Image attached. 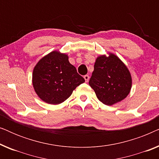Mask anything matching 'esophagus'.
Here are the masks:
<instances>
[{"mask_svg": "<svg viewBox=\"0 0 159 159\" xmlns=\"http://www.w3.org/2000/svg\"><path fill=\"white\" fill-rule=\"evenodd\" d=\"M84 80H85V82H88L89 81V79H90V77H89L88 75H86L84 76Z\"/></svg>", "mask_w": 159, "mask_h": 159, "instance_id": "esophagus-1", "label": "esophagus"}]
</instances>
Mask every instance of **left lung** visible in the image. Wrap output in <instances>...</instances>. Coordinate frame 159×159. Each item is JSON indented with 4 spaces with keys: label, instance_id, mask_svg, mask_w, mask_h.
<instances>
[{
    "label": "left lung",
    "instance_id": "obj_1",
    "mask_svg": "<svg viewBox=\"0 0 159 159\" xmlns=\"http://www.w3.org/2000/svg\"><path fill=\"white\" fill-rule=\"evenodd\" d=\"M89 84L101 102L107 106L122 101L129 93L132 78L123 62L114 54L96 59Z\"/></svg>",
    "mask_w": 159,
    "mask_h": 159
}]
</instances>
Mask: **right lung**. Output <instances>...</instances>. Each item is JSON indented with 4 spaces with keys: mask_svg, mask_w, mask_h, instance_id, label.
<instances>
[{
    "mask_svg": "<svg viewBox=\"0 0 159 159\" xmlns=\"http://www.w3.org/2000/svg\"><path fill=\"white\" fill-rule=\"evenodd\" d=\"M84 79L69 63L68 56L53 51L40 60L34 68L32 84L43 101L59 104L68 98Z\"/></svg>",
    "mask_w": 159,
    "mask_h": 159,
    "instance_id": "obj_1",
    "label": "right lung"
}]
</instances>
